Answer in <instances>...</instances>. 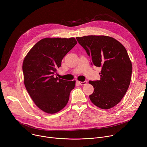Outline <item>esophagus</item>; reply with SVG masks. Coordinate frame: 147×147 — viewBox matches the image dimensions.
Returning <instances> with one entry per match:
<instances>
[{
  "label": "esophagus",
  "instance_id": "obj_1",
  "mask_svg": "<svg viewBox=\"0 0 147 147\" xmlns=\"http://www.w3.org/2000/svg\"><path fill=\"white\" fill-rule=\"evenodd\" d=\"M78 83L81 85V86H83V85H85L87 84V81H84V82H78Z\"/></svg>",
  "mask_w": 147,
  "mask_h": 147
}]
</instances>
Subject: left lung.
Listing matches in <instances>:
<instances>
[{"label": "left lung", "mask_w": 147, "mask_h": 147, "mask_svg": "<svg viewBox=\"0 0 147 147\" xmlns=\"http://www.w3.org/2000/svg\"><path fill=\"white\" fill-rule=\"evenodd\" d=\"M76 39L91 59V64L101 68L99 80L89 81L94 88L89 96L90 100L102 109L113 107L123 98L131 82L132 67L125 48L107 36Z\"/></svg>", "instance_id": "8db88e82"}]
</instances>
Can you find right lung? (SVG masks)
Returning <instances> with one entry per match:
<instances>
[{
  "mask_svg": "<svg viewBox=\"0 0 147 147\" xmlns=\"http://www.w3.org/2000/svg\"><path fill=\"white\" fill-rule=\"evenodd\" d=\"M77 44L75 38H45L29 51L23 63L24 83L38 107L55 114L67 104L76 81L55 77L61 60Z\"/></svg>",
  "mask_w": 147,
  "mask_h": 147,
  "instance_id": "obj_1",
  "label": "right lung"
}]
</instances>
